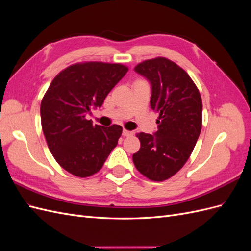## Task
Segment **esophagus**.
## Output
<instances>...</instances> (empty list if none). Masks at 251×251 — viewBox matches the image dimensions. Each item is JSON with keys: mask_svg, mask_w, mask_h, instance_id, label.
<instances>
[{"mask_svg": "<svg viewBox=\"0 0 251 251\" xmlns=\"http://www.w3.org/2000/svg\"><path fill=\"white\" fill-rule=\"evenodd\" d=\"M123 135L125 136V137H131V136L134 135V133L132 131H127V130H124L123 131Z\"/></svg>", "mask_w": 251, "mask_h": 251, "instance_id": "obj_1", "label": "esophagus"}]
</instances>
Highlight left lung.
Here are the masks:
<instances>
[{
    "label": "left lung",
    "instance_id": "1",
    "mask_svg": "<svg viewBox=\"0 0 251 251\" xmlns=\"http://www.w3.org/2000/svg\"><path fill=\"white\" fill-rule=\"evenodd\" d=\"M151 86V108L159 117L154 135L138 133L140 150L133 162L143 176L164 181L191 156L202 127V100L189 75L165 57L148 59L134 69Z\"/></svg>",
    "mask_w": 251,
    "mask_h": 251
}]
</instances>
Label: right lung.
I'll list each match as a JSON object with an SVG mask.
<instances>
[{"label": "right lung", "mask_w": 251, "mask_h": 251, "mask_svg": "<svg viewBox=\"0 0 251 251\" xmlns=\"http://www.w3.org/2000/svg\"><path fill=\"white\" fill-rule=\"evenodd\" d=\"M121 64L77 63L60 71L41 103L42 128L57 163L74 176L86 178L100 171L117 146L123 127L95 125L86 118L126 74Z\"/></svg>", "instance_id": "obj_1"}]
</instances>
